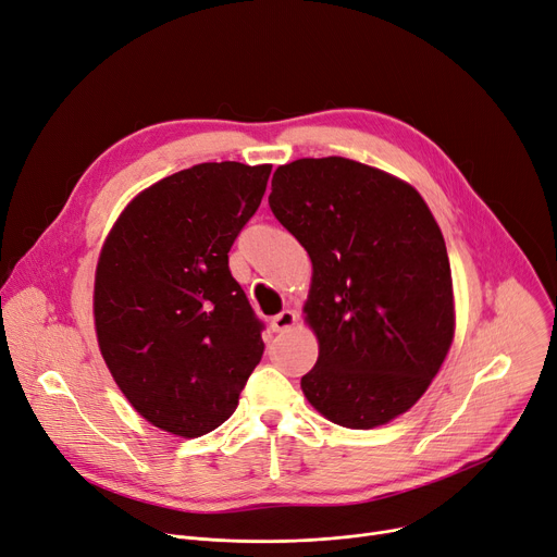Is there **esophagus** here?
I'll use <instances>...</instances> for the list:
<instances>
[{
    "label": "esophagus",
    "instance_id": "esophagus-1",
    "mask_svg": "<svg viewBox=\"0 0 557 557\" xmlns=\"http://www.w3.org/2000/svg\"><path fill=\"white\" fill-rule=\"evenodd\" d=\"M296 323H298L296 311L284 309L282 313H277V315L271 320V327H273V332H288Z\"/></svg>",
    "mask_w": 557,
    "mask_h": 557
}]
</instances>
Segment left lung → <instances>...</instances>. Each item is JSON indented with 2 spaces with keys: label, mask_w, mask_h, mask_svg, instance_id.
Here are the masks:
<instances>
[{
  "label": "left lung",
  "mask_w": 557,
  "mask_h": 557,
  "mask_svg": "<svg viewBox=\"0 0 557 557\" xmlns=\"http://www.w3.org/2000/svg\"><path fill=\"white\" fill-rule=\"evenodd\" d=\"M269 202L311 257L307 401L347 429L388 424L426 393L454 343L441 225L413 185L336 156L277 166Z\"/></svg>",
  "instance_id": "left-lung-1"
}]
</instances>
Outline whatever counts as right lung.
Here are the masks:
<instances>
[{"instance_id": "obj_1", "label": "right lung", "mask_w": 557, "mask_h": 557, "mask_svg": "<svg viewBox=\"0 0 557 557\" xmlns=\"http://www.w3.org/2000/svg\"><path fill=\"white\" fill-rule=\"evenodd\" d=\"M271 169L227 160L166 175L126 205L99 252L101 357L135 411L171 435L221 426L263 355L227 252Z\"/></svg>"}]
</instances>
